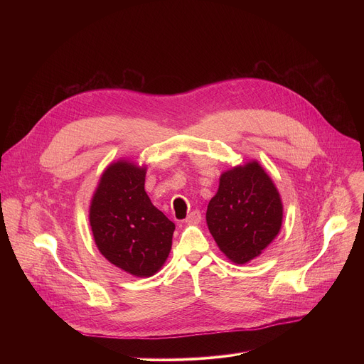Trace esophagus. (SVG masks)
I'll use <instances>...</instances> for the list:
<instances>
[{"instance_id":"1","label":"esophagus","mask_w":364,"mask_h":364,"mask_svg":"<svg viewBox=\"0 0 364 364\" xmlns=\"http://www.w3.org/2000/svg\"><path fill=\"white\" fill-rule=\"evenodd\" d=\"M200 220H201V213H200V210H193V212L187 216L186 223H188V225H196V223H198Z\"/></svg>"}]
</instances>
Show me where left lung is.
Here are the masks:
<instances>
[{"instance_id": "1", "label": "left lung", "mask_w": 364, "mask_h": 364, "mask_svg": "<svg viewBox=\"0 0 364 364\" xmlns=\"http://www.w3.org/2000/svg\"><path fill=\"white\" fill-rule=\"evenodd\" d=\"M205 220L220 250L232 262L243 265L278 235L282 225L279 193L256 161L235 167L220 176Z\"/></svg>"}]
</instances>
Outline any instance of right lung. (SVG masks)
I'll list each match as a JSON object with an SVG mask.
<instances>
[{
	"label": "right lung",
	"mask_w": 364,
	"mask_h": 364,
	"mask_svg": "<svg viewBox=\"0 0 364 364\" xmlns=\"http://www.w3.org/2000/svg\"><path fill=\"white\" fill-rule=\"evenodd\" d=\"M144 184V167L124 160L111 164L100 177L89 213L100 253L139 278L154 275L164 265L176 229L151 203Z\"/></svg>",
	"instance_id": "1"
}]
</instances>
